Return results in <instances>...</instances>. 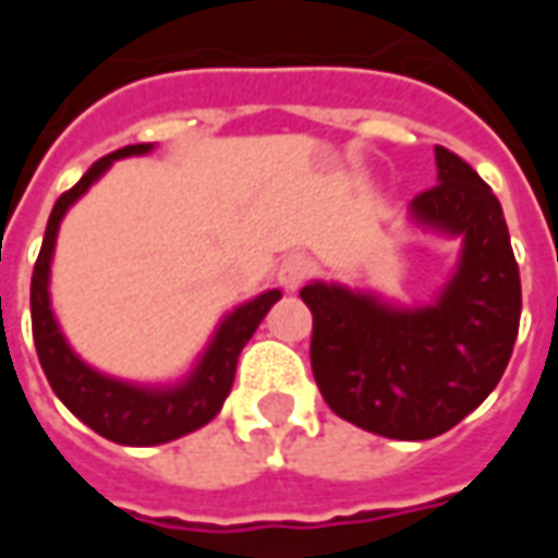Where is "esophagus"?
I'll use <instances>...</instances> for the list:
<instances>
[{"label":"esophagus","mask_w":558,"mask_h":558,"mask_svg":"<svg viewBox=\"0 0 558 558\" xmlns=\"http://www.w3.org/2000/svg\"><path fill=\"white\" fill-rule=\"evenodd\" d=\"M307 278H311V259H307V256L304 254L283 256V263H280L278 268V280L287 287V290L295 292Z\"/></svg>","instance_id":"34e87169"}]
</instances>
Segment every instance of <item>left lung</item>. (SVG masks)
<instances>
[{"label": "left lung", "instance_id": "left-lung-1", "mask_svg": "<svg viewBox=\"0 0 558 558\" xmlns=\"http://www.w3.org/2000/svg\"><path fill=\"white\" fill-rule=\"evenodd\" d=\"M436 182L410 203L421 230L460 239L442 290L395 304L371 290L311 280V367L340 418L403 442L433 439L478 410L502 379L520 328V271L490 184L436 146Z\"/></svg>", "mask_w": 558, "mask_h": 558}]
</instances>
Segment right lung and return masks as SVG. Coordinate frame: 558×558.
Instances as JSON below:
<instances>
[{"label":"right lung","mask_w":558,"mask_h":558,"mask_svg":"<svg viewBox=\"0 0 558 558\" xmlns=\"http://www.w3.org/2000/svg\"><path fill=\"white\" fill-rule=\"evenodd\" d=\"M151 148L155 143H137V146L110 151L107 158L95 160L71 191L56 199L50 220H47V232H44L41 254L32 271L29 299L32 338H35L38 362H41L44 376L56 391V398L62 400L86 427L101 433L104 439L131 445V448L172 442L179 436L199 430L203 424L215 418L230 395L235 364H239L244 343L254 338L259 323L280 299V290H266L239 307H232L218 323L206 350L196 355L194 367L175 383H131V379L104 374L80 359L59 328L53 299H50V266H53L59 227H62L68 208L113 167V160L148 155Z\"/></svg>","instance_id":"1"}]
</instances>
